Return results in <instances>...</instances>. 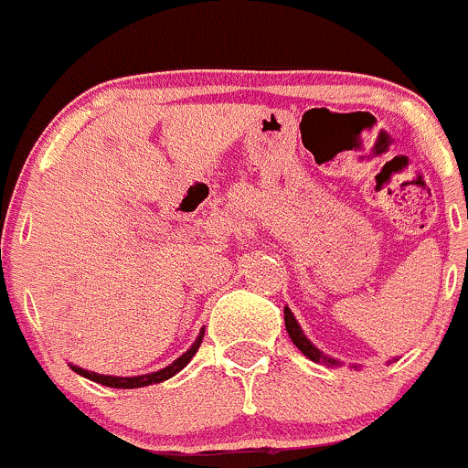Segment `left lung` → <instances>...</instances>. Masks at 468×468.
<instances>
[{"label": "left lung", "mask_w": 468, "mask_h": 468, "mask_svg": "<svg viewBox=\"0 0 468 468\" xmlns=\"http://www.w3.org/2000/svg\"><path fill=\"white\" fill-rule=\"evenodd\" d=\"M284 325H286V332H289L291 341L295 344V348H298L304 357H309L316 364H325V367H341L339 359L330 357V355H325L323 350H318L316 346L307 339V335H304L303 327H300V323L295 321L293 312H291L289 307H284ZM353 368H359V367L357 364H353Z\"/></svg>", "instance_id": "obj_1"}]
</instances>
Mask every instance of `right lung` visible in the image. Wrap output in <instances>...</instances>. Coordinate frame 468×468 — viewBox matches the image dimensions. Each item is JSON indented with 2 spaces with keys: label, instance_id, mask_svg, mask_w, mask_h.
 Segmentation results:
<instances>
[{
  "label": "right lung",
  "instance_id": "right-lung-1",
  "mask_svg": "<svg viewBox=\"0 0 468 468\" xmlns=\"http://www.w3.org/2000/svg\"><path fill=\"white\" fill-rule=\"evenodd\" d=\"M202 336H205V330H200V335H197V339L193 341L191 348H188L184 355H179V357L175 359L173 364H168V367L161 368V371L145 373V376H133V378L101 376V373L86 371V368L75 367V364H70V368H72V371H75V373H79V376H81V378H88V380L97 382V385L111 387V389H138V387H150V385H156V382H164V380H168V378L177 376V373L182 371V368L186 367L188 362H191L193 355L197 353V348H200V344H202Z\"/></svg>",
  "mask_w": 468,
  "mask_h": 468
}]
</instances>
